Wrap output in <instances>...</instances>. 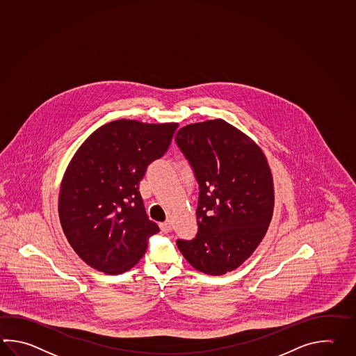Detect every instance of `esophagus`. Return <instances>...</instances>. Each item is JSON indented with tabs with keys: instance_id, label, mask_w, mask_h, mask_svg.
<instances>
[{
	"instance_id": "1",
	"label": "esophagus",
	"mask_w": 356,
	"mask_h": 356,
	"mask_svg": "<svg viewBox=\"0 0 356 356\" xmlns=\"http://www.w3.org/2000/svg\"><path fill=\"white\" fill-rule=\"evenodd\" d=\"M160 227L162 232L168 233L172 231V225H171L170 220H166L165 223H161Z\"/></svg>"
}]
</instances>
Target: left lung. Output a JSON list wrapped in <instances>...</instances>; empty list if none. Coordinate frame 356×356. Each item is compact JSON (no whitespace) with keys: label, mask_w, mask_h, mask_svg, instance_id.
Masks as SVG:
<instances>
[{"label":"left lung","mask_w":356,"mask_h":356,"mask_svg":"<svg viewBox=\"0 0 356 356\" xmlns=\"http://www.w3.org/2000/svg\"><path fill=\"white\" fill-rule=\"evenodd\" d=\"M199 184L194 240L177 241L196 270L223 275L260 245L274 211V182L261 148L223 119L189 124L176 133Z\"/></svg>","instance_id":"left-lung-1"}]
</instances>
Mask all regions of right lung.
<instances>
[{"mask_svg":"<svg viewBox=\"0 0 356 356\" xmlns=\"http://www.w3.org/2000/svg\"><path fill=\"white\" fill-rule=\"evenodd\" d=\"M177 125L114 120L74 153L60 184L59 220L74 252L91 268L110 275L128 271L160 232L145 213L139 182L166 153Z\"/></svg>","mask_w":356,"mask_h":356,"instance_id":"obj_1","label":"right lung"}]
</instances>
